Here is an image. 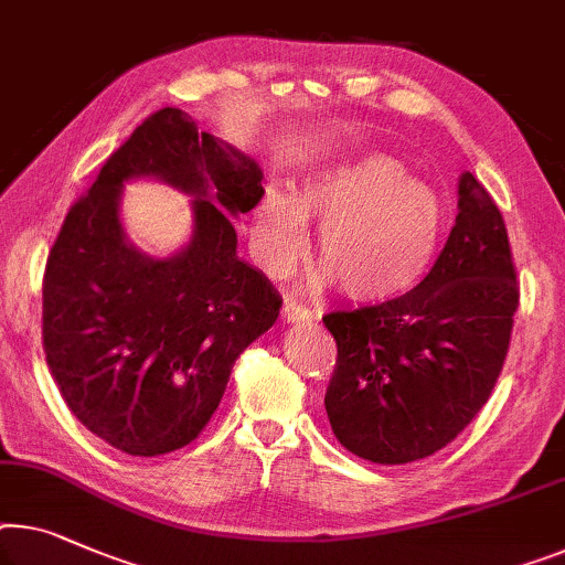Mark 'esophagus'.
<instances>
[{"label":"esophagus","instance_id":"obj_1","mask_svg":"<svg viewBox=\"0 0 565 565\" xmlns=\"http://www.w3.org/2000/svg\"><path fill=\"white\" fill-rule=\"evenodd\" d=\"M281 319H284V322H291V324L307 322V319H311V311L307 307L297 305V301L286 299L284 305H281Z\"/></svg>","mask_w":565,"mask_h":565}]
</instances>
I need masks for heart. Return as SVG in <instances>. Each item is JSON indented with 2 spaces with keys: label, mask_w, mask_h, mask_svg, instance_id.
I'll list each match as a JSON object with an SVG mask.
<instances>
[{
  "label": "heart",
  "mask_w": 565,
  "mask_h": 565,
  "mask_svg": "<svg viewBox=\"0 0 565 565\" xmlns=\"http://www.w3.org/2000/svg\"><path fill=\"white\" fill-rule=\"evenodd\" d=\"M317 225L322 266L315 279L337 284L350 299L383 305L406 297L441 246L446 207L431 182L408 177L398 159L377 151L350 154L309 172L291 192L266 188L250 210V241L260 268L286 274Z\"/></svg>",
  "instance_id": "obj_1"
}]
</instances>
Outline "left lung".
I'll return each mask as SVG.
<instances>
[{
    "mask_svg": "<svg viewBox=\"0 0 565 565\" xmlns=\"http://www.w3.org/2000/svg\"><path fill=\"white\" fill-rule=\"evenodd\" d=\"M444 250L406 297L322 317L337 342L324 395L344 449L375 465L431 457L469 426L508 355L518 279L498 205L471 172Z\"/></svg>",
    "mask_w": 565,
    "mask_h": 565,
    "instance_id": "left-lung-1",
    "label": "left lung"
}]
</instances>
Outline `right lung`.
Returning a JSON list of instances; mask_svg holds the SVG:
<instances>
[{
	"mask_svg": "<svg viewBox=\"0 0 565 565\" xmlns=\"http://www.w3.org/2000/svg\"><path fill=\"white\" fill-rule=\"evenodd\" d=\"M134 179L193 198L191 241L167 259L122 231ZM260 180L256 159L162 108L65 215L42 281L45 360L73 416L119 451L159 457L198 439L235 360L279 317V291L235 254L233 221L254 210Z\"/></svg>",
	"mask_w": 565,
	"mask_h": 565,
	"instance_id": "1",
	"label": "right lung"
}]
</instances>
